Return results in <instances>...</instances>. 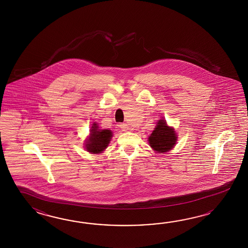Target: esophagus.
Instances as JSON below:
<instances>
[{
	"label": "esophagus",
	"instance_id": "34e87169",
	"mask_svg": "<svg viewBox=\"0 0 248 248\" xmlns=\"http://www.w3.org/2000/svg\"><path fill=\"white\" fill-rule=\"evenodd\" d=\"M120 127L122 128V130H123V131H127V130L129 129L128 126H127L126 124H125V123H122V124H121V125H120Z\"/></svg>",
	"mask_w": 248,
	"mask_h": 248
}]
</instances>
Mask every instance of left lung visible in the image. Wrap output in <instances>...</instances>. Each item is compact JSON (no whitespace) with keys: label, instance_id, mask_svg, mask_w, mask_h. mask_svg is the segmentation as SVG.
Here are the masks:
<instances>
[{"label":"left lung","instance_id":"left-lung-1","mask_svg":"<svg viewBox=\"0 0 248 248\" xmlns=\"http://www.w3.org/2000/svg\"><path fill=\"white\" fill-rule=\"evenodd\" d=\"M148 141L153 151L166 153L174 148L177 141V136L174 128L168 126L165 120H159Z\"/></svg>","mask_w":248,"mask_h":248}]
</instances>
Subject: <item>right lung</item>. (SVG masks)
I'll return each instance as SVG.
<instances>
[{"instance_id":"1","label":"right lung","mask_w":248,"mask_h":248,"mask_svg":"<svg viewBox=\"0 0 248 248\" xmlns=\"http://www.w3.org/2000/svg\"><path fill=\"white\" fill-rule=\"evenodd\" d=\"M112 137V132L110 129H99L96 123H94L90 128V137L86 140L85 148L90 153H102L109 145Z\"/></svg>"}]
</instances>
